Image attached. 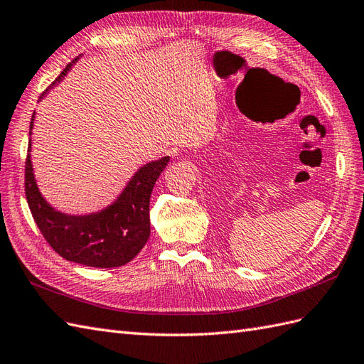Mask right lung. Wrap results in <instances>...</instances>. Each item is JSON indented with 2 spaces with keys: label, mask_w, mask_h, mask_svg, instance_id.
Here are the masks:
<instances>
[{
  "label": "right lung",
  "mask_w": 364,
  "mask_h": 364,
  "mask_svg": "<svg viewBox=\"0 0 364 364\" xmlns=\"http://www.w3.org/2000/svg\"><path fill=\"white\" fill-rule=\"evenodd\" d=\"M78 58L68 64L60 77L41 93L40 100L61 82ZM33 121L35 112L29 135H32ZM31 152L32 139H29L26 160V198L36 226L55 252L68 262L100 269L119 267L132 262L151 237L149 203L155 181L169 163V156L139 167L107 208L86 215H70L57 210L43 197L35 180Z\"/></svg>",
  "instance_id": "right-lung-1"
}]
</instances>
